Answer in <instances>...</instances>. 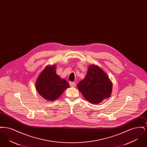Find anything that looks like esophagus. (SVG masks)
<instances>
[{"label":"esophagus","mask_w":147,"mask_h":147,"mask_svg":"<svg viewBox=\"0 0 147 147\" xmlns=\"http://www.w3.org/2000/svg\"><path fill=\"white\" fill-rule=\"evenodd\" d=\"M69 84H70V86L71 87H75L76 85V83L71 82H69Z\"/></svg>","instance_id":"obj_1"}]
</instances>
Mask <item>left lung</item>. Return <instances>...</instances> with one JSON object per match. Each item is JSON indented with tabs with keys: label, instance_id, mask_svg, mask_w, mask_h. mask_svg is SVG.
Returning a JSON list of instances; mask_svg holds the SVG:
<instances>
[{
	"label": "left lung",
	"instance_id": "left-lung-1",
	"mask_svg": "<svg viewBox=\"0 0 147 147\" xmlns=\"http://www.w3.org/2000/svg\"><path fill=\"white\" fill-rule=\"evenodd\" d=\"M77 87L92 104H100L112 94V82L105 71L95 64L89 66L86 76L77 84Z\"/></svg>",
	"mask_w": 147,
	"mask_h": 147
}]
</instances>
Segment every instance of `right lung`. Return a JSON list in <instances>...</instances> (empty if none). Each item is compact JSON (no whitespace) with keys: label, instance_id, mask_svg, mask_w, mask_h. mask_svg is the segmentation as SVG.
<instances>
[{"label":"right lung","instance_id":"right-lung-1","mask_svg":"<svg viewBox=\"0 0 147 147\" xmlns=\"http://www.w3.org/2000/svg\"><path fill=\"white\" fill-rule=\"evenodd\" d=\"M56 65L46 67L37 77L35 86L37 92L45 100L53 101L62 95L69 84L56 73Z\"/></svg>","mask_w":147,"mask_h":147}]
</instances>
